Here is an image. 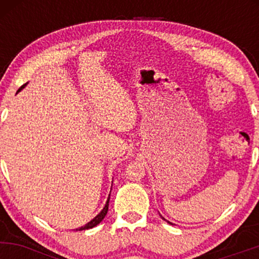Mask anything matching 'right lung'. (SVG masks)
<instances>
[{"label":"right lung","mask_w":259,"mask_h":259,"mask_svg":"<svg viewBox=\"0 0 259 259\" xmlns=\"http://www.w3.org/2000/svg\"><path fill=\"white\" fill-rule=\"evenodd\" d=\"M26 84H24V85H23L22 86V88H20L19 89V90H18V91H20V90H22V89L23 88H24V86H25ZM109 196H111V195H109ZM108 204H109V197H108V200H107V202H106V206H105V208H103V209L102 210H101V213H100V214H97L96 217H95V218L94 219H92V221L91 222H89L88 223V224H86L85 225V227H81V228H80L79 229V230H85V229H91V228H94V227H96V225L97 224H100V223L101 222H102V219L103 218H105V217H106V214H107V212H108Z\"/></svg>","instance_id":"right-lung-1"}]
</instances>
